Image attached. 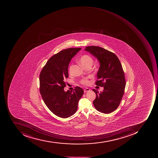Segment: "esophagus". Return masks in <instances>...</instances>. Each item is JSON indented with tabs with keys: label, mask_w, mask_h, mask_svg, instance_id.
I'll use <instances>...</instances> for the list:
<instances>
[{
	"label": "esophagus",
	"mask_w": 158,
	"mask_h": 158,
	"mask_svg": "<svg viewBox=\"0 0 158 158\" xmlns=\"http://www.w3.org/2000/svg\"><path fill=\"white\" fill-rule=\"evenodd\" d=\"M90 91V89L89 88H86L85 89H84V92L85 93H86V92H89V91Z\"/></svg>",
	"instance_id": "1"
}]
</instances>
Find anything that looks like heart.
<instances>
[{
    "label": "heart",
    "mask_w": 158,
    "mask_h": 158,
    "mask_svg": "<svg viewBox=\"0 0 158 158\" xmlns=\"http://www.w3.org/2000/svg\"><path fill=\"white\" fill-rule=\"evenodd\" d=\"M93 62H94V59H93V57L90 55H87V54H85V55L81 56L79 59L80 63L84 68L87 67V66H92ZM69 72L70 73L72 72V65L69 67ZM81 83L83 85H89V81L87 79H84L81 81Z\"/></svg>",
    "instance_id": "b5f03b06"
}]
</instances>
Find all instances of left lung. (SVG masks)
<instances>
[{
  "label": "left lung",
  "mask_w": 158,
  "mask_h": 158,
  "mask_svg": "<svg viewBox=\"0 0 158 158\" xmlns=\"http://www.w3.org/2000/svg\"><path fill=\"white\" fill-rule=\"evenodd\" d=\"M85 51L97 58L100 63L95 85L103 87L99 93L93 89L96 97L93 102L98 111L110 114L114 111L120 105L125 90L126 81L123 67L115 54L96 46L86 47Z\"/></svg>",
  "instance_id": "obj_1"
}]
</instances>
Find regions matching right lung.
Wrapping results in <instances>:
<instances>
[{
	"label": "right lung",
	"mask_w": 158,
	"mask_h": 158,
	"mask_svg": "<svg viewBox=\"0 0 158 158\" xmlns=\"http://www.w3.org/2000/svg\"><path fill=\"white\" fill-rule=\"evenodd\" d=\"M81 49L70 48L61 51L48 60L39 76L40 92L45 105L56 115L66 118L74 114L84 90L75 87L72 92H65L64 80L72 58Z\"/></svg>",
	"instance_id": "add662e5"
}]
</instances>
